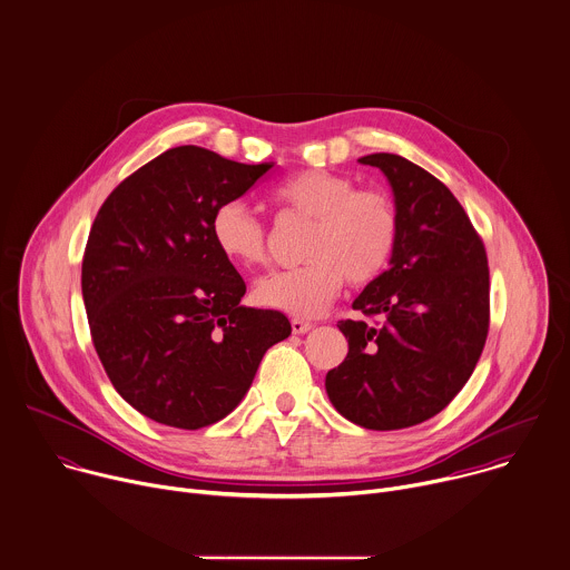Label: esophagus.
<instances>
[{
	"mask_svg": "<svg viewBox=\"0 0 570 570\" xmlns=\"http://www.w3.org/2000/svg\"><path fill=\"white\" fill-rule=\"evenodd\" d=\"M291 328H293L295 335H304V333H308V331L313 328V324L306 322V320H293V322H291Z\"/></svg>",
	"mask_w": 570,
	"mask_h": 570,
	"instance_id": "esophagus-1",
	"label": "esophagus"
}]
</instances>
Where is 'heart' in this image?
Returning <instances> with one entry per match:
<instances>
[{"label": "heart", "mask_w": 570, "mask_h": 570, "mask_svg": "<svg viewBox=\"0 0 570 570\" xmlns=\"http://www.w3.org/2000/svg\"><path fill=\"white\" fill-rule=\"evenodd\" d=\"M273 199L286 213L313 222L302 248L306 264L271 273L255 284L262 306L315 317L333 304L346 279L364 286L391 262L400 217L384 190L357 188L346 175L313 168L284 179ZM210 235L217 250L237 266L253 268L268 259L266 228L242 202L217 206Z\"/></svg>", "instance_id": "obj_1"}]
</instances>
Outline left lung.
<instances>
[{"label": "left lung", "mask_w": 570, "mask_h": 570, "mask_svg": "<svg viewBox=\"0 0 570 570\" xmlns=\"http://www.w3.org/2000/svg\"><path fill=\"white\" fill-rule=\"evenodd\" d=\"M360 161L386 175L400 235L389 268L353 302L377 322L337 324L348 355L328 371L326 393L353 424L397 431L444 411L473 375L489 335V259L438 177L393 153Z\"/></svg>", "instance_id": "left-lung-1"}]
</instances>
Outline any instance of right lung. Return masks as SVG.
Masks as SVG:
<instances>
[{"label":"right lung","instance_id":"1","mask_svg":"<svg viewBox=\"0 0 570 570\" xmlns=\"http://www.w3.org/2000/svg\"><path fill=\"white\" fill-rule=\"evenodd\" d=\"M271 168L177 146L126 177L92 222L81 262L90 337L115 391L153 422L224 420L291 335L284 313L239 304L246 284L210 235L217 206Z\"/></svg>","mask_w":570,"mask_h":570}]
</instances>
